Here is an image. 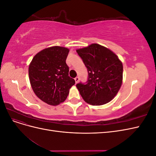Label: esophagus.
<instances>
[{
	"label": "esophagus",
	"instance_id": "esophagus-1",
	"mask_svg": "<svg viewBox=\"0 0 156 156\" xmlns=\"http://www.w3.org/2000/svg\"><path fill=\"white\" fill-rule=\"evenodd\" d=\"M75 83H77L78 81H79V77H76L75 78Z\"/></svg>",
	"mask_w": 156,
	"mask_h": 156
}]
</instances>
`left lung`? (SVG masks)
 <instances>
[{
    "instance_id": "left-lung-1",
    "label": "left lung",
    "mask_w": 156,
    "mask_h": 156,
    "mask_svg": "<svg viewBox=\"0 0 156 156\" xmlns=\"http://www.w3.org/2000/svg\"><path fill=\"white\" fill-rule=\"evenodd\" d=\"M88 71L87 81L76 87L83 100L92 105L109 102L122 83L123 66L112 51L97 44L77 50Z\"/></svg>"
}]
</instances>
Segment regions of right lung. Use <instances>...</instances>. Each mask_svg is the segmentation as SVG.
Returning a JSON list of instances; mask_svg holds the SVG:
<instances>
[{
  "label": "right lung",
  "mask_w": 156,
  "mask_h": 156,
  "mask_svg": "<svg viewBox=\"0 0 156 156\" xmlns=\"http://www.w3.org/2000/svg\"><path fill=\"white\" fill-rule=\"evenodd\" d=\"M69 50L55 46L45 49L33 58L29 68L33 91L41 100L51 105L65 101L75 81L69 76L66 62Z\"/></svg>",
  "instance_id": "right-lung-1"
}]
</instances>
